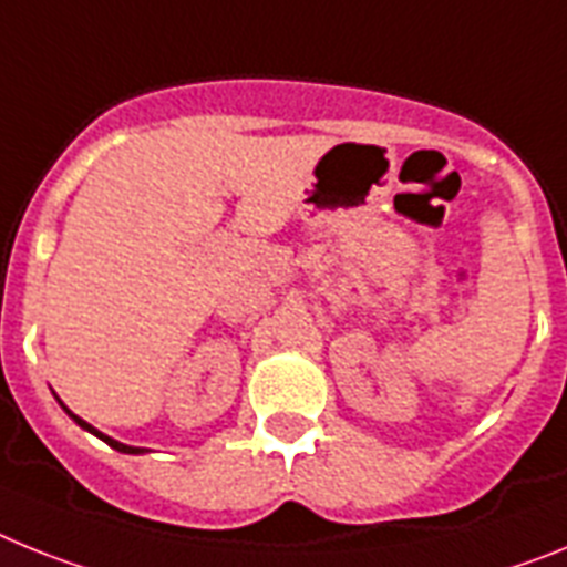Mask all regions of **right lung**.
I'll list each match as a JSON object with an SVG mask.
<instances>
[{
	"label": "right lung",
	"instance_id": "right-lung-1",
	"mask_svg": "<svg viewBox=\"0 0 567 567\" xmlns=\"http://www.w3.org/2000/svg\"><path fill=\"white\" fill-rule=\"evenodd\" d=\"M68 413H71V411H68ZM71 416H73V413H71ZM73 422H76V425H82V427H85V431L96 433V436H100V440H105V442H107V445H111V447H116V451H122V454H142V447H131V445H122V442L111 440V436H105V433H100V431H96V427H91V425H87V422H85V420H79V416H73Z\"/></svg>",
	"mask_w": 567,
	"mask_h": 567
}]
</instances>
